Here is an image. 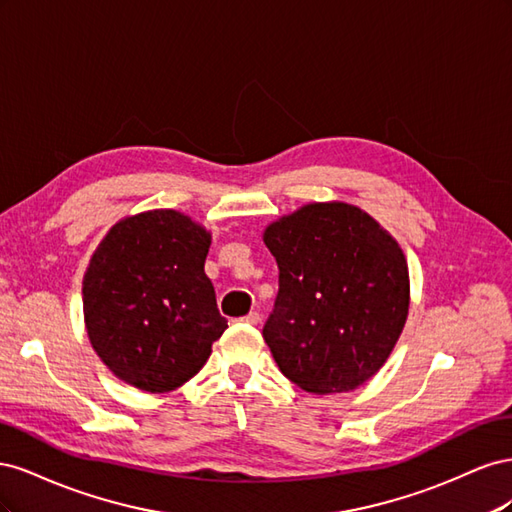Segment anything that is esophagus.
<instances>
[{
  "instance_id": "34e87169",
  "label": "esophagus",
  "mask_w": 512,
  "mask_h": 512,
  "mask_svg": "<svg viewBox=\"0 0 512 512\" xmlns=\"http://www.w3.org/2000/svg\"><path fill=\"white\" fill-rule=\"evenodd\" d=\"M239 320H241V322H247V324H258V322H260V314H258V312H250V314L241 316Z\"/></svg>"
}]
</instances>
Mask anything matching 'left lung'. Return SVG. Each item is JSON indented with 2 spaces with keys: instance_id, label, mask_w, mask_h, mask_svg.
Here are the masks:
<instances>
[{
  "instance_id": "left-lung-1",
  "label": "left lung",
  "mask_w": 512,
  "mask_h": 512,
  "mask_svg": "<svg viewBox=\"0 0 512 512\" xmlns=\"http://www.w3.org/2000/svg\"><path fill=\"white\" fill-rule=\"evenodd\" d=\"M280 290L262 337L307 393L352 391L386 363L410 305L408 262L371 215L312 203L265 230Z\"/></svg>"
}]
</instances>
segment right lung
Wrapping results in <instances>:
<instances>
[{
  "label": "right lung",
  "mask_w": 512,
  "mask_h": 512,
  "mask_svg": "<svg viewBox=\"0 0 512 512\" xmlns=\"http://www.w3.org/2000/svg\"><path fill=\"white\" fill-rule=\"evenodd\" d=\"M211 235L175 209L117 222L83 277L89 342L113 374L147 393L194 378L226 331L205 275Z\"/></svg>",
  "instance_id": "obj_1"
}]
</instances>
